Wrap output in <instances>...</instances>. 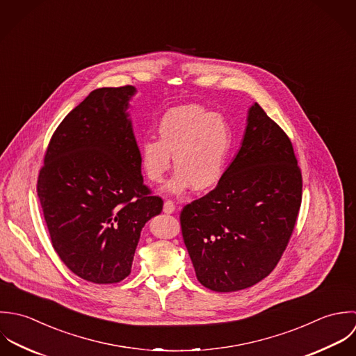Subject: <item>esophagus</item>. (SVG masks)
I'll return each mask as SVG.
<instances>
[{
  "mask_svg": "<svg viewBox=\"0 0 356 356\" xmlns=\"http://www.w3.org/2000/svg\"><path fill=\"white\" fill-rule=\"evenodd\" d=\"M176 211V207H175V204L172 202V201H165V204H163V212L166 214L173 213Z\"/></svg>",
  "mask_w": 356,
  "mask_h": 356,
  "instance_id": "obj_1",
  "label": "esophagus"
}]
</instances>
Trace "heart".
I'll return each mask as SVG.
<instances>
[{"mask_svg": "<svg viewBox=\"0 0 356 356\" xmlns=\"http://www.w3.org/2000/svg\"><path fill=\"white\" fill-rule=\"evenodd\" d=\"M156 132L159 139L140 144V162L149 181H163L173 155L177 173L168 184L170 193L180 194L188 187L207 193L220 184L232 145L231 129L221 115L198 104L175 107L162 115Z\"/></svg>", "mask_w": 356, "mask_h": 356, "instance_id": "heart-1", "label": "heart"}]
</instances>
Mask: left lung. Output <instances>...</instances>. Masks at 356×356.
I'll return each mask as SVG.
<instances>
[{"label":"left lung","mask_w":356,"mask_h":356,"mask_svg":"<svg viewBox=\"0 0 356 356\" xmlns=\"http://www.w3.org/2000/svg\"><path fill=\"white\" fill-rule=\"evenodd\" d=\"M301 195L290 139L254 103L241 149L220 184L180 213L198 281L227 293L268 277L293 234Z\"/></svg>","instance_id":"8db88e82"}]
</instances>
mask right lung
Segmentation results:
<instances>
[{
    "label": "right lung",
    "mask_w": 356,
    "mask_h": 356,
    "mask_svg": "<svg viewBox=\"0 0 356 356\" xmlns=\"http://www.w3.org/2000/svg\"><path fill=\"white\" fill-rule=\"evenodd\" d=\"M135 92L132 85L90 92L54 132L38 173L52 246L72 273L93 284L131 274L142 228L163 207L143 183L127 113Z\"/></svg>",
    "instance_id": "1"
}]
</instances>
